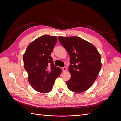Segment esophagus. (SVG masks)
<instances>
[{
	"label": "esophagus",
	"mask_w": 121,
	"mask_h": 121,
	"mask_svg": "<svg viewBox=\"0 0 121 121\" xmlns=\"http://www.w3.org/2000/svg\"><path fill=\"white\" fill-rule=\"evenodd\" d=\"M62 69H63V72H65L67 71V68L66 67H64L62 68Z\"/></svg>",
	"instance_id": "esophagus-1"
}]
</instances>
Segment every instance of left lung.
Listing matches in <instances>:
<instances>
[{
  "label": "left lung",
  "instance_id": "1",
  "mask_svg": "<svg viewBox=\"0 0 121 121\" xmlns=\"http://www.w3.org/2000/svg\"><path fill=\"white\" fill-rule=\"evenodd\" d=\"M58 39L69 55L71 77L67 82L68 89L76 93L86 91L92 86L101 69L100 53L92 44L77 36H59Z\"/></svg>",
  "mask_w": 121,
  "mask_h": 121
}]
</instances>
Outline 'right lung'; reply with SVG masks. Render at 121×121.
I'll list each match as a JSON object with an SVG mask.
<instances>
[{
	"label": "right lung",
	"mask_w": 121,
	"mask_h": 121,
	"mask_svg": "<svg viewBox=\"0 0 121 121\" xmlns=\"http://www.w3.org/2000/svg\"><path fill=\"white\" fill-rule=\"evenodd\" d=\"M56 42V36L43 35L29 44L23 55L29 82L37 92L51 91L55 80L62 73L60 68L54 66L50 56Z\"/></svg>",
	"instance_id": "right-lung-1"
}]
</instances>
